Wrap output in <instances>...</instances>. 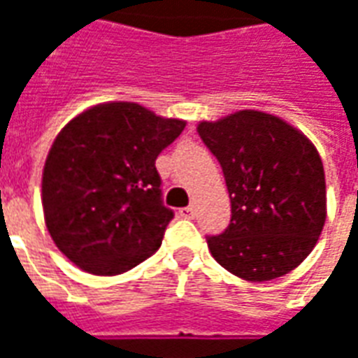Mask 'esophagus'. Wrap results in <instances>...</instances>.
I'll list each match as a JSON object with an SVG mask.
<instances>
[{"label":"esophagus","mask_w":358,"mask_h":358,"mask_svg":"<svg viewBox=\"0 0 358 358\" xmlns=\"http://www.w3.org/2000/svg\"><path fill=\"white\" fill-rule=\"evenodd\" d=\"M178 215L182 218H194L195 209H194V207H182V209L178 210Z\"/></svg>","instance_id":"esophagus-1"}]
</instances>
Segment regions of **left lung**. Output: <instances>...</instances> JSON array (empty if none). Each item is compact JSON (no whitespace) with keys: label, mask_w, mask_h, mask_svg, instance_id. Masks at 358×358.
Masks as SVG:
<instances>
[{"label":"left lung","mask_w":358,"mask_h":358,"mask_svg":"<svg viewBox=\"0 0 358 358\" xmlns=\"http://www.w3.org/2000/svg\"><path fill=\"white\" fill-rule=\"evenodd\" d=\"M224 172L230 226L209 236L210 255L234 276L266 282L297 268L326 222L322 159L307 136L263 110L197 124Z\"/></svg>","instance_id":"8db88e82"}]
</instances>
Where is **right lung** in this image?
I'll list each match as a JSON object with an SVG mask.
<instances>
[{"instance_id":"right-lung-1","label":"right lung","mask_w":358,"mask_h":358,"mask_svg":"<svg viewBox=\"0 0 358 358\" xmlns=\"http://www.w3.org/2000/svg\"><path fill=\"white\" fill-rule=\"evenodd\" d=\"M184 126L138 103L110 101L57 134L42 174L43 217L78 268L115 276L161 248L174 213L161 199L155 161Z\"/></svg>"}]
</instances>
